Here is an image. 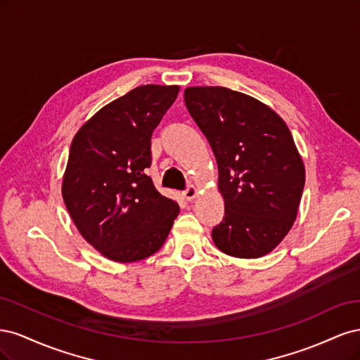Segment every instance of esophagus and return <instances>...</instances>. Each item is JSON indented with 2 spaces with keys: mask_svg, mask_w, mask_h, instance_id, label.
Segmentation results:
<instances>
[{
  "mask_svg": "<svg viewBox=\"0 0 360 360\" xmlns=\"http://www.w3.org/2000/svg\"><path fill=\"white\" fill-rule=\"evenodd\" d=\"M197 195H198V189L195 186H189L186 191L183 192L184 200H188V201H192L195 197H197Z\"/></svg>",
  "mask_w": 360,
  "mask_h": 360,
  "instance_id": "esophagus-1",
  "label": "esophagus"
}]
</instances>
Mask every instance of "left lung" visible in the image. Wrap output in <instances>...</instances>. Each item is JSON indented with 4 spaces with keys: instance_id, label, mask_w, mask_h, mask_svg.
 Wrapping results in <instances>:
<instances>
[{
    "instance_id": "8db88e82",
    "label": "left lung",
    "mask_w": 360,
    "mask_h": 360,
    "mask_svg": "<svg viewBox=\"0 0 360 360\" xmlns=\"http://www.w3.org/2000/svg\"><path fill=\"white\" fill-rule=\"evenodd\" d=\"M184 103L213 150L225 216L212 230L224 254L258 258L296 221L304 167L290 129L274 110L225 86H189Z\"/></svg>"
}]
</instances>
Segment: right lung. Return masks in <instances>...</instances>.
I'll use <instances>...</instances> for the list:
<instances>
[{
	"mask_svg": "<svg viewBox=\"0 0 360 360\" xmlns=\"http://www.w3.org/2000/svg\"><path fill=\"white\" fill-rule=\"evenodd\" d=\"M179 90V85L136 86L97 111L72 141L64 204L85 240L118 263L153 255L180 212L146 174L151 134Z\"/></svg>",
	"mask_w": 360,
	"mask_h": 360,
	"instance_id": "right-lung-1",
	"label": "right lung"
}]
</instances>
